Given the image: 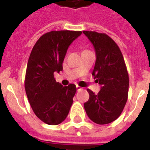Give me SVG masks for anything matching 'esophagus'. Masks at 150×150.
I'll return each mask as SVG.
<instances>
[{
	"label": "esophagus",
	"mask_w": 150,
	"mask_h": 150,
	"mask_svg": "<svg viewBox=\"0 0 150 150\" xmlns=\"http://www.w3.org/2000/svg\"><path fill=\"white\" fill-rule=\"evenodd\" d=\"M76 89H77V90H80V89H82V87L79 86H76Z\"/></svg>",
	"instance_id": "esophagus-1"
}]
</instances>
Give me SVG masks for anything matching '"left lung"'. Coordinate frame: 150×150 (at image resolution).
<instances>
[{
  "label": "left lung",
  "instance_id": "8db88e82",
  "mask_svg": "<svg viewBox=\"0 0 150 150\" xmlns=\"http://www.w3.org/2000/svg\"><path fill=\"white\" fill-rule=\"evenodd\" d=\"M83 33L95 49L96 58L92 75L101 85L98 94L87 89L89 99L84 103V108L95 123H111L121 115L128 100L129 78L123 55L107 34L92 31Z\"/></svg>",
  "mask_w": 150,
  "mask_h": 150
}]
</instances>
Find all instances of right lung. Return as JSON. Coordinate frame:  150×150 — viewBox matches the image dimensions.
I'll return each mask as SVG.
<instances>
[{"instance_id":"obj_1","label":"right lung","mask_w":150,"mask_h":150,"mask_svg":"<svg viewBox=\"0 0 150 150\" xmlns=\"http://www.w3.org/2000/svg\"><path fill=\"white\" fill-rule=\"evenodd\" d=\"M81 31H51L34 45L27 64L25 89L32 109L44 123L57 125L65 120L73 103L76 86H63L54 79L63 70L68 47Z\"/></svg>"}]
</instances>
